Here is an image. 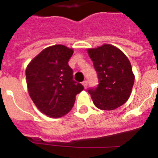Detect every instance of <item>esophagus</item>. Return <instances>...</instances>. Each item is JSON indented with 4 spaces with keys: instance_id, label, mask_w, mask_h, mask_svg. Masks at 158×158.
I'll use <instances>...</instances> for the list:
<instances>
[{
    "instance_id": "esophagus-1",
    "label": "esophagus",
    "mask_w": 158,
    "mask_h": 158,
    "mask_svg": "<svg viewBox=\"0 0 158 158\" xmlns=\"http://www.w3.org/2000/svg\"><path fill=\"white\" fill-rule=\"evenodd\" d=\"M82 85H83L84 88H85V89H86V88H87V86H88V81H84L82 82Z\"/></svg>"
}]
</instances>
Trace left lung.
I'll use <instances>...</instances> for the list:
<instances>
[{"mask_svg": "<svg viewBox=\"0 0 158 158\" xmlns=\"http://www.w3.org/2000/svg\"><path fill=\"white\" fill-rule=\"evenodd\" d=\"M87 52L100 82L96 89L89 90L93 104L100 110L116 109L127 101L135 82L129 59L121 50L111 44L89 48Z\"/></svg>", "mask_w": 158, "mask_h": 158, "instance_id": "left-lung-1", "label": "left lung"}]
</instances>
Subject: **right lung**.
<instances>
[{"instance_id":"obj_1","label":"right lung","mask_w":158,"mask_h":158,"mask_svg":"<svg viewBox=\"0 0 158 158\" xmlns=\"http://www.w3.org/2000/svg\"><path fill=\"white\" fill-rule=\"evenodd\" d=\"M73 49L62 44L41 51L26 68L27 91L37 108L51 118H60L73 107L83 86L73 80L68 65Z\"/></svg>"}]
</instances>
